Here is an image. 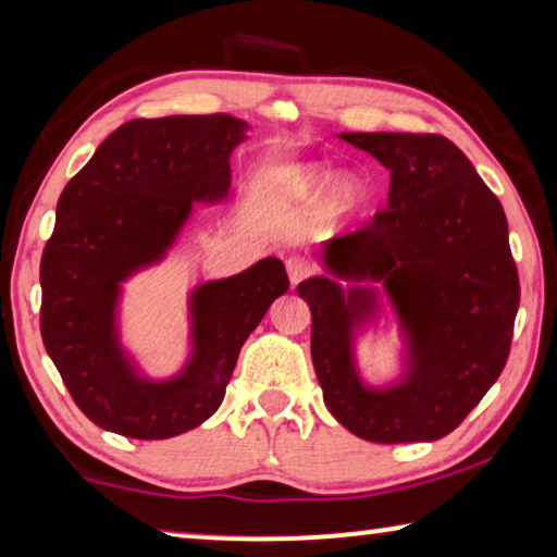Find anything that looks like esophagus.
<instances>
[{"label":"esophagus","mask_w":557,"mask_h":557,"mask_svg":"<svg viewBox=\"0 0 557 557\" xmlns=\"http://www.w3.org/2000/svg\"><path fill=\"white\" fill-rule=\"evenodd\" d=\"M311 271L313 265L306 261L304 256H288L286 259V273H288V281H292V286H296L298 281H304Z\"/></svg>","instance_id":"esophagus-1"}]
</instances>
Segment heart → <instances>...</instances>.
Segmentation results:
<instances>
[{
	"instance_id": "obj_1",
	"label": "heart",
	"mask_w": 557,
	"mask_h": 557,
	"mask_svg": "<svg viewBox=\"0 0 557 557\" xmlns=\"http://www.w3.org/2000/svg\"><path fill=\"white\" fill-rule=\"evenodd\" d=\"M326 183H329V173L324 168H317V165H288L271 175L273 188L292 193L296 198L319 196ZM361 200H364V183H361L357 175L346 173L334 183L332 203L338 208V211H349V208L359 206Z\"/></svg>"
}]
</instances>
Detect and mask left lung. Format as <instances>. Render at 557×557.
<instances>
[{
  "instance_id": "1",
  "label": "left lung",
  "mask_w": 557,
  "mask_h": 557,
  "mask_svg": "<svg viewBox=\"0 0 557 557\" xmlns=\"http://www.w3.org/2000/svg\"><path fill=\"white\" fill-rule=\"evenodd\" d=\"M389 171V200L364 228L324 244L329 276L296 286L311 309V359L329 412L379 445L434 442L459 426L510 354L520 281L503 206L453 140L414 133H342ZM347 281V288L341 281ZM382 283L406 336V374L360 382L352 334Z\"/></svg>"
}]
</instances>
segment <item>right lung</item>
<instances>
[{
	"instance_id": "add662e5",
	"label": "right lung",
	"mask_w": 557,
	"mask_h": 557,
	"mask_svg": "<svg viewBox=\"0 0 557 557\" xmlns=\"http://www.w3.org/2000/svg\"><path fill=\"white\" fill-rule=\"evenodd\" d=\"M246 131L244 120L221 112L131 120L64 185L39 263V329L75 405L102 430L168 440L203 424L221 407L248 334L288 292L273 256L196 286L193 349L171 379L143 376L120 344L123 284L165 259L193 203L225 198L231 152Z\"/></svg>"
}]
</instances>
